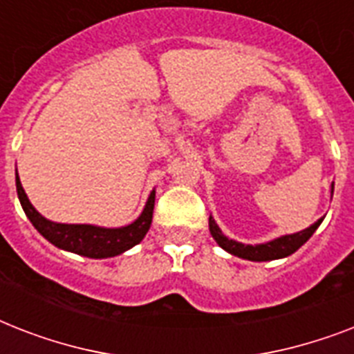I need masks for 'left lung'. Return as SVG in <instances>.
I'll return each instance as SVG.
<instances>
[{
  "instance_id": "left-lung-1",
  "label": "left lung",
  "mask_w": 354,
  "mask_h": 354,
  "mask_svg": "<svg viewBox=\"0 0 354 354\" xmlns=\"http://www.w3.org/2000/svg\"><path fill=\"white\" fill-rule=\"evenodd\" d=\"M333 193H335V182L330 183V196H333ZM324 218L325 216H322L319 221L314 222L313 226H308L307 230L290 233V235H281L277 239H274V241L263 242V244H242V242L233 241V239H230V236L222 233V230L218 227V224H216L213 216H209V232L213 235V239L216 241V244L222 250H226L227 253H232L235 257L246 259V261L263 263V261H275V259L288 257L294 252H297L313 236V233L318 230L319 224L324 222Z\"/></svg>"
}]
</instances>
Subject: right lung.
I'll return each instance as SVG.
<instances>
[{"label":"right lung","instance_id":"add662e5","mask_svg":"<svg viewBox=\"0 0 354 354\" xmlns=\"http://www.w3.org/2000/svg\"><path fill=\"white\" fill-rule=\"evenodd\" d=\"M16 191H18L19 204L24 207L30 224L36 227V232L51 242L53 246L77 253L82 257L108 259L121 255L143 241L147 232L150 230V224H152L156 202L154 189L149 194V200H147L141 215L132 224L121 227H102L93 226V224H62V222H53L46 216H41L27 198L21 182H19L18 171H16Z\"/></svg>","mask_w":354,"mask_h":354}]
</instances>
